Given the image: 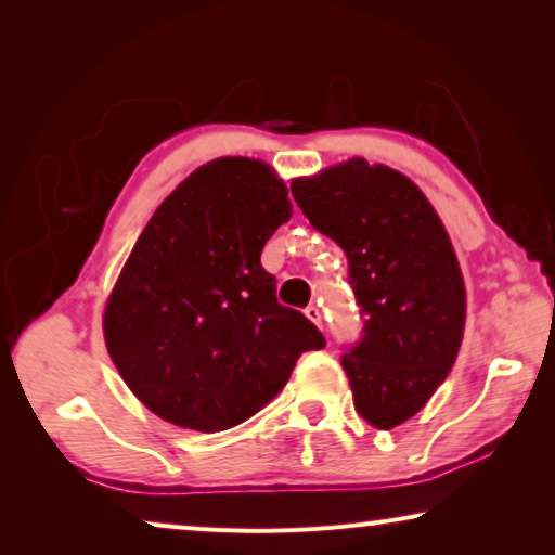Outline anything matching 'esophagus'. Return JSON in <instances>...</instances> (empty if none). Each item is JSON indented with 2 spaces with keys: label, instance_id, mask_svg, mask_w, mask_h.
I'll return each instance as SVG.
<instances>
[{
  "label": "esophagus",
  "instance_id": "34e87169",
  "mask_svg": "<svg viewBox=\"0 0 555 555\" xmlns=\"http://www.w3.org/2000/svg\"><path fill=\"white\" fill-rule=\"evenodd\" d=\"M304 313H306V318H308V321H311V323H315L318 327H321V311H318V308H315V306H308Z\"/></svg>",
  "mask_w": 555,
  "mask_h": 555
}]
</instances>
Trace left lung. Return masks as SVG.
Masks as SVG:
<instances>
[{"label": "left lung", "instance_id": "obj_1", "mask_svg": "<svg viewBox=\"0 0 555 555\" xmlns=\"http://www.w3.org/2000/svg\"><path fill=\"white\" fill-rule=\"evenodd\" d=\"M291 193L350 264L364 318L362 343L343 357L354 409L374 428H397L426 406L463 345L465 281L446 224L411 178L360 156L294 178Z\"/></svg>", "mask_w": 555, "mask_h": 555}]
</instances>
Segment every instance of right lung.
Returning a JSON list of instances; mask_svg holds the SVG:
<instances>
[{"instance_id": "right-lung-1", "label": "right lung", "mask_w": 555, "mask_h": 555, "mask_svg": "<svg viewBox=\"0 0 555 555\" xmlns=\"http://www.w3.org/2000/svg\"><path fill=\"white\" fill-rule=\"evenodd\" d=\"M291 218L274 168L220 156L178 183L121 267L102 315L131 393L168 424L215 434L255 416L325 337L276 300L261 249Z\"/></svg>"}]
</instances>
